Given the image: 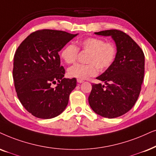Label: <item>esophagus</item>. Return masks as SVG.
Here are the masks:
<instances>
[{
    "mask_svg": "<svg viewBox=\"0 0 156 156\" xmlns=\"http://www.w3.org/2000/svg\"><path fill=\"white\" fill-rule=\"evenodd\" d=\"M83 82H84V81H83L82 80H79V79L77 80V82L78 83H82Z\"/></svg>",
    "mask_w": 156,
    "mask_h": 156,
    "instance_id": "34e87169",
    "label": "esophagus"
}]
</instances>
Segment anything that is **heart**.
<instances>
[{"label": "heart", "instance_id": "obj_1", "mask_svg": "<svg viewBox=\"0 0 156 156\" xmlns=\"http://www.w3.org/2000/svg\"><path fill=\"white\" fill-rule=\"evenodd\" d=\"M79 50L88 52V64H76L67 70L69 77L79 80H85L96 75L98 69L100 71L108 69L117 56V48L112 42H105L100 38L88 37L79 41L77 46L72 44H66L61 51V57L66 64H74L77 58Z\"/></svg>", "mask_w": 156, "mask_h": 156}]
</instances>
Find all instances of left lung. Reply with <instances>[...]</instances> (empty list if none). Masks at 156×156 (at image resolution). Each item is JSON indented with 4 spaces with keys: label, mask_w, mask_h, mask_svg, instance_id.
Wrapping results in <instances>:
<instances>
[{
    "label": "left lung",
    "mask_w": 156,
    "mask_h": 156,
    "mask_svg": "<svg viewBox=\"0 0 156 156\" xmlns=\"http://www.w3.org/2000/svg\"><path fill=\"white\" fill-rule=\"evenodd\" d=\"M111 36L117 46L113 64L96 79L104 82L92 84L88 101L97 114L107 118H115L125 114L134 106L141 90L144 77L145 56L134 40L116 29L94 33Z\"/></svg>",
    "instance_id": "1"
}]
</instances>
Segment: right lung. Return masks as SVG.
I'll return each mask as SVG.
<instances>
[{
  "instance_id": "1",
  "label": "right lung",
  "mask_w": 156,
  "mask_h": 156,
  "mask_svg": "<svg viewBox=\"0 0 156 156\" xmlns=\"http://www.w3.org/2000/svg\"><path fill=\"white\" fill-rule=\"evenodd\" d=\"M63 31L44 29L31 33L16 50L13 60L14 86L20 102L38 118L60 115L76 87L75 78H64L58 51L77 36ZM59 82L53 88L51 83Z\"/></svg>"
}]
</instances>
